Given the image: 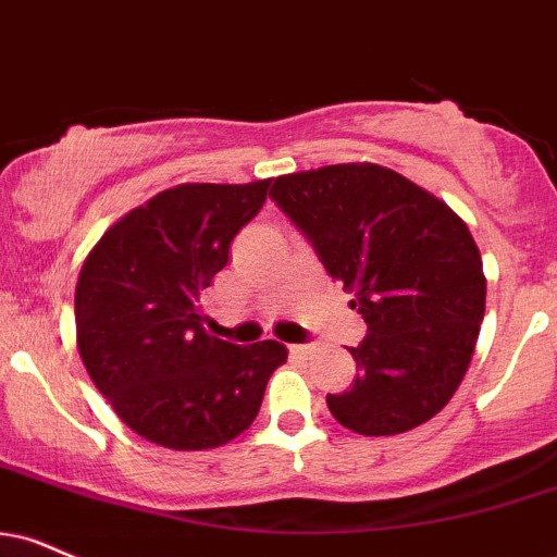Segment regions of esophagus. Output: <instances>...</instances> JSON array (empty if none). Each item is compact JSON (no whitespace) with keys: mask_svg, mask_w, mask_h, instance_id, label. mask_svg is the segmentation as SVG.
<instances>
[{"mask_svg":"<svg viewBox=\"0 0 557 557\" xmlns=\"http://www.w3.org/2000/svg\"><path fill=\"white\" fill-rule=\"evenodd\" d=\"M290 355H296V358H311L313 347L311 345H290Z\"/></svg>","mask_w":557,"mask_h":557,"instance_id":"obj_1","label":"esophagus"}]
</instances>
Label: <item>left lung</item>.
<instances>
[{"instance_id":"obj_1","label":"left lung","mask_w":557,"mask_h":557,"mask_svg":"<svg viewBox=\"0 0 557 557\" xmlns=\"http://www.w3.org/2000/svg\"><path fill=\"white\" fill-rule=\"evenodd\" d=\"M270 197L368 324L363 343L347 347L352 386L326 397L334 420L360 435L428 423L465 379L485 317L470 227L444 199L376 163L287 173Z\"/></svg>"}]
</instances>
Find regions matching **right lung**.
Masks as SVG:
<instances>
[{"mask_svg":"<svg viewBox=\"0 0 557 557\" xmlns=\"http://www.w3.org/2000/svg\"><path fill=\"white\" fill-rule=\"evenodd\" d=\"M272 178L178 184L100 236L75 287L87 376L134 433L176 451L225 446L253 423L285 345L240 347L202 326L199 296Z\"/></svg>","mask_w":557,"mask_h":557,"instance_id":"obj_1","label":"right lung"}]
</instances>
